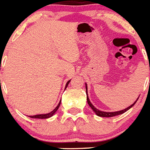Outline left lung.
Listing matches in <instances>:
<instances>
[{
  "label": "left lung",
  "instance_id": "obj_1",
  "mask_svg": "<svg viewBox=\"0 0 150 150\" xmlns=\"http://www.w3.org/2000/svg\"><path fill=\"white\" fill-rule=\"evenodd\" d=\"M85 88H86V93H87V89H88V88H87V85ZM138 99H137V100H138ZM137 100L135 101V102H134L132 105H130L129 107H128V108H126V109L122 110L117 111V112H103V111H100V110H99L98 109H96V108L95 107H94L93 105L91 104V102H90L89 99H88V94H87V101H88V105H89V106L92 108V110L96 112V115H99V116H101V117H112V116H115V115H120V114L124 113V112H126L127 110H128L129 109H130V108H132V107L133 106L135 103H136Z\"/></svg>",
  "mask_w": 150,
  "mask_h": 150
}]
</instances>
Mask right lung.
<instances>
[{"instance_id":"1","label":"right lung","mask_w":150,"mask_h":150,"mask_svg":"<svg viewBox=\"0 0 150 150\" xmlns=\"http://www.w3.org/2000/svg\"><path fill=\"white\" fill-rule=\"evenodd\" d=\"M70 81H71V80H69L68 82H67L66 86H65V88H66L67 87H68V84H69ZM60 103H61V100H60V102H59V103L58 104L57 106V108H55V109H54V110L51 111V112H49V113L40 114V115H32V116H30V115H29V117H31V118H33V119H48V118H49V117H51L53 115H54V114L55 113V112H56V111L58 110V108H59V105H60Z\"/></svg>"}]
</instances>
